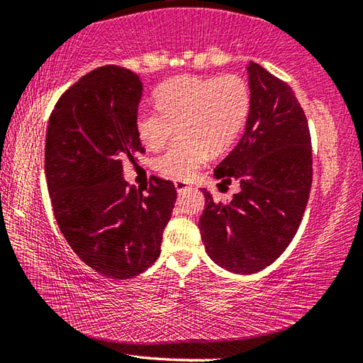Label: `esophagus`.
<instances>
[{
  "instance_id": "obj_1",
  "label": "esophagus",
  "mask_w": 363,
  "mask_h": 363,
  "mask_svg": "<svg viewBox=\"0 0 363 363\" xmlns=\"http://www.w3.org/2000/svg\"><path fill=\"white\" fill-rule=\"evenodd\" d=\"M174 186H176V190H177V194H182V192H186L187 189H190V184L189 182H186V181H176L174 182Z\"/></svg>"
}]
</instances>
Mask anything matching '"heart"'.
Listing matches in <instances>:
<instances>
[{"label":"heart","mask_w":363,"mask_h":363,"mask_svg":"<svg viewBox=\"0 0 363 363\" xmlns=\"http://www.w3.org/2000/svg\"><path fill=\"white\" fill-rule=\"evenodd\" d=\"M250 88L235 73L223 77L179 75L155 91L157 108H143L136 133L145 147L158 150L169 143L179 125L182 140L155 160L158 173L189 179L208 157L229 149L247 121Z\"/></svg>","instance_id":"obj_1"}]
</instances>
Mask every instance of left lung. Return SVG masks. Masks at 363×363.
<instances>
[{"label": "left lung", "instance_id": "left-lung-1", "mask_svg": "<svg viewBox=\"0 0 363 363\" xmlns=\"http://www.w3.org/2000/svg\"><path fill=\"white\" fill-rule=\"evenodd\" d=\"M247 128L214 176L218 187L237 182L225 203L206 189L200 233L211 259L230 272L270 266L293 240L312 186V145L304 110L290 84L250 62Z\"/></svg>", "mask_w": 363, "mask_h": 363}]
</instances>
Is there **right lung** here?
Wrapping results in <instances>:
<instances>
[{
	"mask_svg": "<svg viewBox=\"0 0 363 363\" xmlns=\"http://www.w3.org/2000/svg\"><path fill=\"white\" fill-rule=\"evenodd\" d=\"M143 83L106 65L60 96L49 118L45 173L54 218L77 256L108 279L125 280L160 256L176 201L174 184L150 177L145 192L123 179L144 152L136 133Z\"/></svg>",
	"mask_w": 363,
	"mask_h": 363,
	"instance_id": "right-lung-1",
	"label": "right lung"
}]
</instances>
